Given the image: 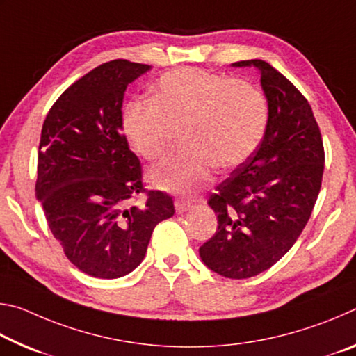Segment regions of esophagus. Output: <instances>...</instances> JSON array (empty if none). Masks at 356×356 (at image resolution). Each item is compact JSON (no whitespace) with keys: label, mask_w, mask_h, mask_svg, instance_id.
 <instances>
[{"label":"esophagus","mask_w":356,"mask_h":356,"mask_svg":"<svg viewBox=\"0 0 356 356\" xmlns=\"http://www.w3.org/2000/svg\"><path fill=\"white\" fill-rule=\"evenodd\" d=\"M174 206H176L177 213H184L186 210L193 209V202L190 200H185V197H177V200L174 201Z\"/></svg>","instance_id":"esophagus-1"}]
</instances>
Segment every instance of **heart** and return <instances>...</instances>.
Here are the masks:
<instances>
[{"label":"heart","instance_id":"b5f03b06","mask_svg":"<svg viewBox=\"0 0 356 356\" xmlns=\"http://www.w3.org/2000/svg\"><path fill=\"white\" fill-rule=\"evenodd\" d=\"M267 124L268 102L257 86L195 67L168 72L152 100L130 102L122 119L130 146L150 163L163 159L182 131L185 149L149 174L155 186L182 195L207 185L215 165L227 170L243 163Z\"/></svg>","mask_w":356,"mask_h":356}]
</instances>
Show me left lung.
Wrapping results in <instances>:
<instances>
[{
	"instance_id": "left-lung-1",
	"label": "left lung",
	"mask_w": 356,
	"mask_h": 356,
	"mask_svg": "<svg viewBox=\"0 0 356 356\" xmlns=\"http://www.w3.org/2000/svg\"><path fill=\"white\" fill-rule=\"evenodd\" d=\"M234 65L261 70L268 124L254 152L210 195L218 227L200 256L215 273L245 280L297 242L321 191L325 150L311 105L281 72L262 59Z\"/></svg>"
}]
</instances>
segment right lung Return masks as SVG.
I'll use <instances>...</instances> for the list:
<instances>
[{"mask_svg":"<svg viewBox=\"0 0 356 356\" xmlns=\"http://www.w3.org/2000/svg\"><path fill=\"white\" fill-rule=\"evenodd\" d=\"M149 69L127 59L99 65L59 95L42 125L35 196L65 257L95 278L134 272L155 226L174 215L168 193L144 188L122 135L124 92ZM138 194L143 207L133 204Z\"/></svg>","mask_w":356,"mask_h":356,"instance_id":"add662e5","label":"right lung"}]
</instances>
